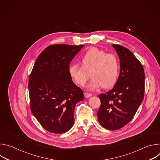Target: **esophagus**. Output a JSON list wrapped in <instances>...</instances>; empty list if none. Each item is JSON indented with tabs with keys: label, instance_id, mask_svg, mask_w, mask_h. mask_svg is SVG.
I'll return each mask as SVG.
<instances>
[{
	"label": "esophagus",
	"instance_id": "1",
	"mask_svg": "<svg viewBox=\"0 0 160 160\" xmlns=\"http://www.w3.org/2000/svg\"><path fill=\"white\" fill-rule=\"evenodd\" d=\"M84 96H85V98H88L92 96V94H89V93H87V92H85L84 93Z\"/></svg>",
	"mask_w": 160,
	"mask_h": 160
}]
</instances>
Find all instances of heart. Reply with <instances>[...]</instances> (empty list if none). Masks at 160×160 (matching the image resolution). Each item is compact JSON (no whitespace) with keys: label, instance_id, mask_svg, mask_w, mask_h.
I'll use <instances>...</instances> for the list:
<instances>
[{"label":"heart","instance_id":"obj_1","mask_svg":"<svg viewBox=\"0 0 160 160\" xmlns=\"http://www.w3.org/2000/svg\"><path fill=\"white\" fill-rule=\"evenodd\" d=\"M82 66L72 64L69 74L73 81L80 86H84L92 76L88 88L96 90L101 86L110 88L115 85L119 77L120 62L117 56L107 54L98 48L88 50L82 57Z\"/></svg>","mask_w":160,"mask_h":160}]
</instances>
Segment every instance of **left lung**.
Returning a JSON list of instances; mask_svg holds the SVG:
<instances>
[{
  "instance_id": "8db88e82",
  "label": "left lung",
  "mask_w": 160,
  "mask_h": 160,
  "mask_svg": "<svg viewBox=\"0 0 160 160\" xmlns=\"http://www.w3.org/2000/svg\"><path fill=\"white\" fill-rule=\"evenodd\" d=\"M112 46L120 59V75L111 90L99 95L101 106L97 115L102 127L116 130L131 121L142 103L145 74L142 64L130 50L120 45Z\"/></svg>"
}]
</instances>
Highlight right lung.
Segmentation results:
<instances>
[{"label": "right lung", "instance_id": "obj_1", "mask_svg": "<svg viewBox=\"0 0 160 160\" xmlns=\"http://www.w3.org/2000/svg\"><path fill=\"white\" fill-rule=\"evenodd\" d=\"M84 46L49 45L33 66L28 83L30 109L40 124L50 132L64 133L74 124L75 107L84 96L73 82L69 68Z\"/></svg>", "mask_w": 160, "mask_h": 160}]
</instances>
